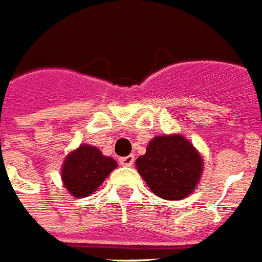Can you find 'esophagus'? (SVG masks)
<instances>
[{
    "label": "esophagus",
    "mask_w": 262,
    "mask_h": 262,
    "mask_svg": "<svg viewBox=\"0 0 262 262\" xmlns=\"http://www.w3.org/2000/svg\"><path fill=\"white\" fill-rule=\"evenodd\" d=\"M135 162V156H127V157H122L121 158V164L123 166H132Z\"/></svg>",
    "instance_id": "34e87169"
}]
</instances>
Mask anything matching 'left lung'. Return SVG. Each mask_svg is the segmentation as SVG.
<instances>
[{"mask_svg": "<svg viewBox=\"0 0 262 262\" xmlns=\"http://www.w3.org/2000/svg\"><path fill=\"white\" fill-rule=\"evenodd\" d=\"M137 172L151 191L165 200H180L193 193L203 172V158L180 135L157 136L146 154L137 158Z\"/></svg>", "mask_w": 262, "mask_h": 262, "instance_id": "left-lung-1", "label": "left lung"}]
</instances>
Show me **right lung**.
<instances>
[{
  "instance_id": "1",
  "label": "right lung",
  "mask_w": 262,
  "mask_h": 262,
  "mask_svg": "<svg viewBox=\"0 0 262 262\" xmlns=\"http://www.w3.org/2000/svg\"><path fill=\"white\" fill-rule=\"evenodd\" d=\"M118 164L97 147L83 144L65 158L62 182L73 197L82 199L93 194Z\"/></svg>"
}]
</instances>
